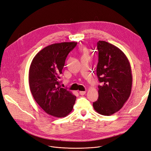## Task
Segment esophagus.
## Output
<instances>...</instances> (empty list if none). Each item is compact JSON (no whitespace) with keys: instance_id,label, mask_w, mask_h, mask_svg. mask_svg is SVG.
<instances>
[{"instance_id":"34e87169","label":"esophagus","mask_w":151,"mask_h":151,"mask_svg":"<svg viewBox=\"0 0 151 151\" xmlns=\"http://www.w3.org/2000/svg\"><path fill=\"white\" fill-rule=\"evenodd\" d=\"M79 93H80L81 95H84L86 93V91H80V92H79Z\"/></svg>"}]
</instances>
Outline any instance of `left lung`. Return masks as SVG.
I'll return each instance as SVG.
<instances>
[{"instance_id":"left-lung-1","label":"left lung","mask_w":151,"mask_h":151,"mask_svg":"<svg viewBox=\"0 0 151 151\" xmlns=\"http://www.w3.org/2000/svg\"><path fill=\"white\" fill-rule=\"evenodd\" d=\"M98 63L96 75L98 99L93 103L100 114L110 116L118 111L129 98L132 77L129 62L121 49L104 41L97 42Z\"/></svg>"}]
</instances>
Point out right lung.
Returning <instances> with one entry per match:
<instances>
[{"mask_svg": "<svg viewBox=\"0 0 151 151\" xmlns=\"http://www.w3.org/2000/svg\"><path fill=\"white\" fill-rule=\"evenodd\" d=\"M76 42L48 45L33 58L29 71L32 96L47 114L56 118L68 116L73 110L76 96L60 85L65 59L76 46Z\"/></svg>", "mask_w": 151, "mask_h": 151, "instance_id": "right-lung-1", "label": "right lung"}]
</instances>
